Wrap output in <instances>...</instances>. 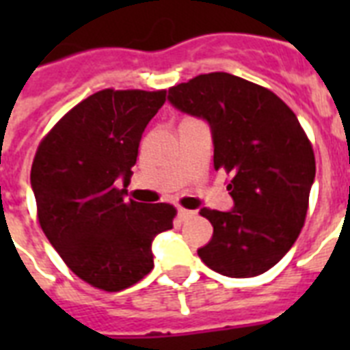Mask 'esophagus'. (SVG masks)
Masks as SVG:
<instances>
[{
    "label": "esophagus",
    "instance_id": "34e87169",
    "mask_svg": "<svg viewBox=\"0 0 350 350\" xmlns=\"http://www.w3.org/2000/svg\"><path fill=\"white\" fill-rule=\"evenodd\" d=\"M178 216H180V219H183V221H185V219L192 218V216H194V213H192V211H189V208L180 207L178 208Z\"/></svg>",
    "mask_w": 350,
    "mask_h": 350
}]
</instances>
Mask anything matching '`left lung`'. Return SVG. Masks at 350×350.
I'll use <instances>...</instances> for the list:
<instances>
[{
	"label": "left lung",
	"mask_w": 350,
	"mask_h": 350,
	"mask_svg": "<svg viewBox=\"0 0 350 350\" xmlns=\"http://www.w3.org/2000/svg\"><path fill=\"white\" fill-rule=\"evenodd\" d=\"M170 103L208 121L214 169L229 176V213L202 208L214 227L198 250L229 278L260 276L287 254L305 224L314 150L298 118L272 90L227 72L200 74L169 89Z\"/></svg>",
	"instance_id": "8db88e82"
}]
</instances>
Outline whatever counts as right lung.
Listing matches in <instances>:
<instances>
[{
    "label": "right lung",
    "instance_id": "1",
    "mask_svg": "<svg viewBox=\"0 0 350 350\" xmlns=\"http://www.w3.org/2000/svg\"><path fill=\"white\" fill-rule=\"evenodd\" d=\"M167 90L105 89L89 96L46 132L30 183L38 221L67 267L107 293L152 271V239L172 229L170 203L125 202L137 147Z\"/></svg>",
    "mask_w": 350,
    "mask_h": 350
}]
</instances>
